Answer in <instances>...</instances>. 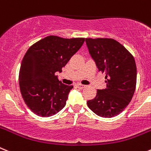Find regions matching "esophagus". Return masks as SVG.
Wrapping results in <instances>:
<instances>
[{
    "mask_svg": "<svg viewBox=\"0 0 151 151\" xmlns=\"http://www.w3.org/2000/svg\"><path fill=\"white\" fill-rule=\"evenodd\" d=\"M77 88H78L79 89H82V88H86V86L85 85H82V84H77Z\"/></svg>",
    "mask_w": 151,
    "mask_h": 151,
    "instance_id": "1",
    "label": "esophagus"
}]
</instances>
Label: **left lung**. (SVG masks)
<instances>
[{"mask_svg":"<svg viewBox=\"0 0 151 151\" xmlns=\"http://www.w3.org/2000/svg\"><path fill=\"white\" fill-rule=\"evenodd\" d=\"M91 58L100 72L105 74L107 88L98 89L88 108L102 118H112L125 109L133 97L137 68L133 56L113 39H86Z\"/></svg>","mask_w":151,"mask_h":151,"instance_id":"left-lung-1","label":"left lung"}]
</instances>
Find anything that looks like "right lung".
<instances>
[{
	"instance_id": "add662e5",
	"label": "right lung",
	"mask_w": 151,
	"mask_h": 151,
	"mask_svg": "<svg viewBox=\"0 0 151 151\" xmlns=\"http://www.w3.org/2000/svg\"><path fill=\"white\" fill-rule=\"evenodd\" d=\"M84 42V38L49 36L27 51L20 65L19 85L26 105L33 113L50 117L65 107L73 86L63 84L56 73H61Z\"/></svg>"
}]
</instances>
